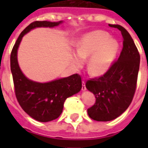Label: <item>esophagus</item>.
Returning a JSON list of instances; mask_svg holds the SVG:
<instances>
[{
    "mask_svg": "<svg viewBox=\"0 0 148 148\" xmlns=\"http://www.w3.org/2000/svg\"><path fill=\"white\" fill-rule=\"evenodd\" d=\"M82 90H86V82L82 81Z\"/></svg>",
    "mask_w": 148,
    "mask_h": 148,
    "instance_id": "obj_1",
    "label": "esophagus"
}]
</instances>
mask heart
<instances>
[{"label":"heart","mask_w":148,"mask_h":148,"mask_svg":"<svg viewBox=\"0 0 148 148\" xmlns=\"http://www.w3.org/2000/svg\"><path fill=\"white\" fill-rule=\"evenodd\" d=\"M118 48L117 42L109 39V35L103 31H96L81 39L77 47V55L74 65L81 67L88 58L87 69L90 74L99 76L105 74L110 66Z\"/></svg>","instance_id":"heart-1"}]
</instances>
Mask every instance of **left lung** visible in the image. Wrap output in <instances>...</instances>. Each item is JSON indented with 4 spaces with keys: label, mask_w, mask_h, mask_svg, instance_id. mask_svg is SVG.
I'll return each mask as SVG.
<instances>
[{
    "label": "left lung",
    "mask_w": 148,
    "mask_h": 148,
    "mask_svg": "<svg viewBox=\"0 0 148 148\" xmlns=\"http://www.w3.org/2000/svg\"><path fill=\"white\" fill-rule=\"evenodd\" d=\"M110 27L121 31L124 39L121 55L103 75L86 83L87 90L96 97L94 105L87 109L88 115L97 121H112L128 108L136 92L140 69V53L130 34L119 24Z\"/></svg>",
    "instance_id": "obj_1"
}]
</instances>
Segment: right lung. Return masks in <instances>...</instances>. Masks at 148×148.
<instances>
[{
	"instance_id": "obj_1",
	"label": "right lung",
	"mask_w": 148,
	"mask_h": 148,
	"mask_svg": "<svg viewBox=\"0 0 148 148\" xmlns=\"http://www.w3.org/2000/svg\"><path fill=\"white\" fill-rule=\"evenodd\" d=\"M60 22L34 21L24 29L15 42L10 55L16 97L26 113L39 122L54 121L61 115L66 99L82 89V77L74 74L70 77L47 83H39L27 79L21 72L17 62V49L22 37L35 27H55Z\"/></svg>"
}]
</instances>
